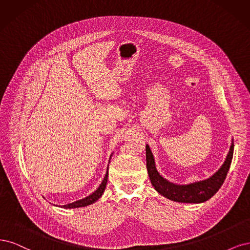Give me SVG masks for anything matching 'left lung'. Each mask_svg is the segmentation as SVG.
Instances as JSON below:
<instances>
[{"label": "left lung", "mask_w": 250, "mask_h": 250, "mask_svg": "<svg viewBox=\"0 0 250 250\" xmlns=\"http://www.w3.org/2000/svg\"><path fill=\"white\" fill-rule=\"evenodd\" d=\"M146 150L147 172L151 185L157 192L164 197L173 201H178V203L200 204L210 199L222 186L230 167L233 154V142L231 143L227 159H225L222 166L218 169V171H216L208 179L188 185H176L164 179L157 170L154 156H152V152L147 144Z\"/></svg>", "instance_id": "1"}]
</instances>
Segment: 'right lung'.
Returning <instances> with one entry per match:
<instances>
[{
    "mask_svg": "<svg viewBox=\"0 0 250 250\" xmlns=\"http://www.w3.org/2000/svg\"><path fill=\"white\" fill-rule=\"evenodd\" d=\"M110 163V162H109ZM107 181H108V169H107V172L104 174V178L103 180V182L101 183V185L99 186V188L96 189L92 194H90L89 196H87L83 199H80L77 201H74V203L68 204V205H64L62 208H82V207H86V206H89L94 204L96 200H98L104 191V188H106V185H107Z\"/></svg>",
    "mask_w": 250,
    "mask_h": 250,
    "instance_id": "1",
    "label": "right lung"
}]
</instances>
